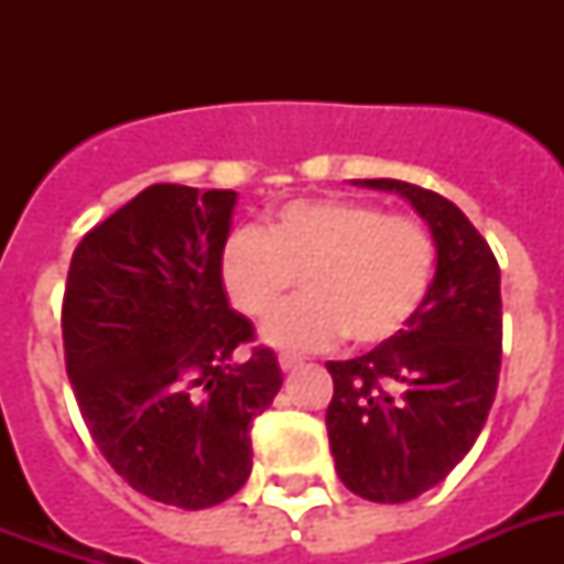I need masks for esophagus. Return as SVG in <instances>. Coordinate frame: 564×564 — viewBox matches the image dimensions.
<instances>
[{
	"instance_id": "1",
	"label": "esophagus",
	"mask_w": 564,
	"mask_h": 564,
	"mask_svg": "<svg viewBox=\"0 0 564 564\" xmlns=\"http://www.w3.org/2000/svg\"><path fill=\"white\" fill-rule=\"evenodd\" d=\"M301 357H295V354H281V357H278V366H281V371H295L301 366Z\"/></svg>"
}]
</instances>
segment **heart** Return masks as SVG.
I'll return each mask as SVG.
<instances>
[{"label":"heart","mask_w":564,"mask_h":564,"mask_svg":"<svg viewBox=\"0 0 564 564\" xmlns=\"http://www.w3.org/2000/svg\"><path fill=\"white\" fill-rule=\"evenodd\" d=\"M436 272L424 221L357 198L283 204L263 228L234 230L219 251L221 290L246 318L272 316L295 283L304 295L265 325L278 348H322L345 334L380 345L410 325Z\"/></svg>","instance_id":"heart-1"}]
</instances>
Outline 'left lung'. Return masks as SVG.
<instances>
[{"instance_id":"left-lung-1","label":"left lung","mask_w":564,"mask_h":564,"mask_svg":"<svg viewBox=\"0 0 564 564\" xmlns=\"http://www.w3.org/2000/svg\"><path fill=\"white\" fill-rule=\"evenodd\" d=\"M436 239V274L412 322L357 360L327 362V438L339 480L375 503H403L442 482L480 436L498 392L503 313L489 242L454 202L394 178Z\"/></svg>"}]
</instances>
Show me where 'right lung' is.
<instances>
[{"label":"right lung","instance_id":"1","mask_svg":"<svg viewBox=\"0 0 564 564\" xmlns=\"http://www.w3.org/2000/svg\"><path fill=\"white\" fill-rule=\"evenodd\" d=\"M234 189L152 184L78 242L64 357L82 419L140 495L207 509L251 474V421L283 375L219 281Z\"/></svg>","mask_w":564,"mask_h":564}]
</instances>
